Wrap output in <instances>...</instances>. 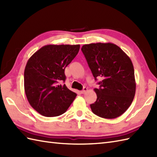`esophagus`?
<instances>
[{"label":"esophagus","instance_id":"esophagus-1","mask_svg":"<svg viewBox=\"0 0 157 157\" xmlns=\"http://www.w3.org/2000/svg\"><path fill=\"white\" fill-rule=\"evenodd\" d=\"M88 90V88H86V87H84V88H83V90H82L81 91V93L82 94H84V93H86V91Z\"/></svg>","mask_w":157,"mask_h":157}]
</instances>
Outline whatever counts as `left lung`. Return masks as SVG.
<instances>
[{"instance_id":"8db88e82","label":"left lung","mask_w":157,"mask_h":157,"mask_svg":"<svg viewBox=\"0 0 157 157\" xmlns=\"http://www.w3.org/2000/svg\"><path fill=\"white\" fill-rule=\"evenodd\" d=\"M88 66L95 80L101 77L97 95L90 108L95 115L115 119L131 105L136 93L134 69L129 56L113 43H92L82 46Z\"/></svg>"}]
</instances>
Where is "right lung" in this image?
<instances>
[{"label": "right lung", "instance_id": "1", "mask_svg": "<svg viewBox=\"0 0 157 157\" xmlns=\"http://www.w3.org/2000/svg\"><path fill=\"white\" fill-rule=\"evenodd\" d=\"M80 45L43 46L27 62L24 89L29 104L40 114L56 117L63 114L77 94L67 88L65 69L79 52Z\"/></svg>", "mask_w": 157, "mask_h": 157}]
</instances>
